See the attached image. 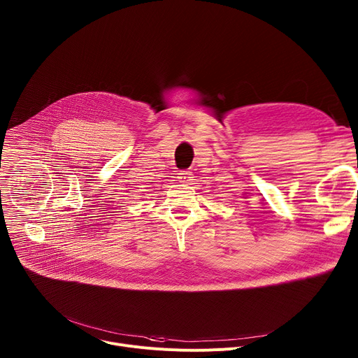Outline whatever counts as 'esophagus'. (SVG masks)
I'll use <instances>...</instances> for the list:
<instances>
[{
  "label": "esophagus",
  "instance_id": "34e87169",
  "mask_svg": "<svg viewBox=\"0 0 358 358\" xmlns=\"http://www.w3.org/2000/svg\"><path fill=\"white\" fill-rule=\"evenodd\" d=\"M192 174L189 173V171H181V173H178V181L181 182V184H189L191 182V177Z\"/></svg>",
  "mask_w": 358,
  "mask_h": 358
}]
</instances>
